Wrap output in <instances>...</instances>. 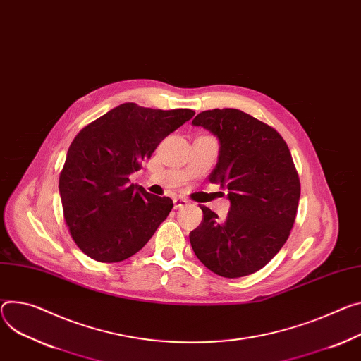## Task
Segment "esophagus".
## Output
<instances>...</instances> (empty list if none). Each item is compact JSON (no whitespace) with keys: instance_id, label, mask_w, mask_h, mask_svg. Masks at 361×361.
<instances>
[{"instance_id":"34e87169","label":"esophagus","mask_w":361,"mask_h":361,"mask_svg":"<svg viewBox=\"0 0 361 361\" xmlns=\"http://www.w3.org/2000/svg\"><path fill=\"white\" fill-rule=\"evenodd\" d=\"M188 204V202L183 197H178L174 200V209H181V207H185Z\"/></svg>"}]
</instances>
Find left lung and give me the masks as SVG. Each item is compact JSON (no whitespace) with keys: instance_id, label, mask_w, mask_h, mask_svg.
I'll return each mask as SVG.
<instances>
[{"instance_id":"left-lung-1","label":"left lung","mask_w":361,"mask_h":361,"mask_svg":"<svg viewBox=\"0 0 361 361\" xmlns=\"http://www.w3.org/2000/svg\"><path fill=\"white\" fill-rule=\"evenodd\" d=\"M192 125L219 140L210 181L227 190L231 210L220 220L202 206L191 247L220 276L250 275L281 250L297 216L301 185L289 148L274 128L239 109L204 111Z\"/></svg>"}]
</instances>
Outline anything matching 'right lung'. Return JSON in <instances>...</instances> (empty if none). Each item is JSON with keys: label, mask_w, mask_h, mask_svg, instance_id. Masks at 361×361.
<instances>
[{"label": "right lung", "mask_w": 361, "mask_h": 361, "mask_svg": "<svg viewBox=\"0 0 361 361\" xmlns=\"http://www.w3.org/2000/svg\"><path fill=\"white\" fill-rule=\"evenodd\" d=\"M194 116L122 104L85 126L69 147L59 178L64 220L79 249L97 262H121L141 250L173 209L129 184L158 144Z\"/></svg>", "instance_id": "obj_1"}]
</instances>
